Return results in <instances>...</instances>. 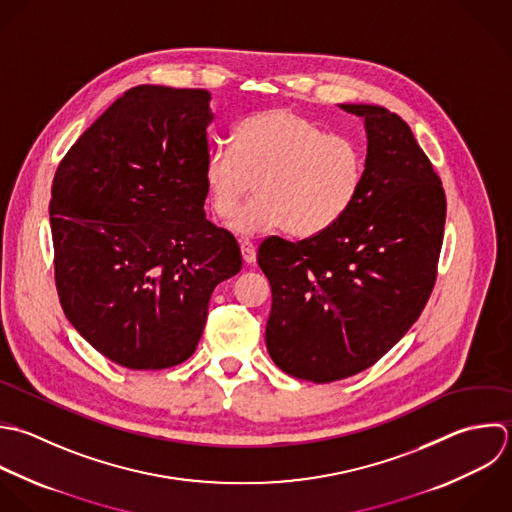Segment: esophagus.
I'll return each instance as SVG.
<instances>
[{
	"instance_id": "1",
	"label": "esophagus",
	"mask_w": 512,
	"mask_h": 512,
	"mask_svg": "<svg viewBox=\"0 0 512 512\" xmlns=\"http://www.w3.org/2000/svg\"><path fill=\"white\" fill-rule=\"evenodd\" d=\"M239 247H241L243 261H245L247 265H253V263L257 261V251H255L253 243H251V241H241V243H239Z\"/></svg>"
}]
</instances>
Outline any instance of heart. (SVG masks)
Wrapping results in <instances>:
<instances>
[{
    "label": "heart",
    "mask_w": 512,
    "mask_h": 512,
    "mask_svg": "<svg viewBox=\"0 0 512 512\" xmlns=\"http://www.w3.org/2000/svg\"><path fill=\"white\" fill-rule=\"evenodd\" d=\"M211 211L227 221L257 181L259 195L231 229L251 237L283 229L297 239L331 229L353 207L365 181V153L345 135H327L289 107L245 117L233 147H213L203 163Z\"/></svg>",
    "instance_id": "b5f03b06"
}]
</instances>
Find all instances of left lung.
<instances>
[{"mask_svg": "<svg viewBox=\"0 0 512 512\" xmlns=\"http://www.w3.org/2000/svg\"><path fill=\"white\" fill-rule=\"evenodd\" d=\"M365 119V181L331 229L269 237L257 263L273 293L265 343L291 377L331 383L375 365L423 313L437 279L447 199L411 127L381 105Z\"/></svg>", "mask_w": 512, "mask_h": 512, "instance_id": "8db88e82", "label": "left lung"}]
</instances>
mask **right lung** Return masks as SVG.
<instances>
[{"label": "right lung", "instance_id": "add662e5", "mask_svg": "<svg viewBox=\"0 0 512 512\" xmlns=\"http://www.w3.org/2000/svg\"><path fill=\"white\" fill-rule=\"evenodd\" d=\"M211 93L127 89L61 159L49 201L65 317L109 361H187L213 289L241 271L235 237L205 217Z\"/></svg>", "mask_w": 512, "mask_h": 512}]
</instances>
